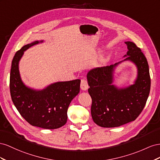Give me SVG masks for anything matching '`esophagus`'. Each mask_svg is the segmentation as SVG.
Returning a JSON list of instances; mask_svg holds the SVG:
<instances>
[{
  "label": "esophagus",
  "mask_w": 160,
  "mask_h": 160,
  "mask_svg": "<svg viewBox=\"0 0 160 160\" xmlns=\"http://www.w3.org/2000/svg\"><path fill=\"white\" fill-rule=\"evenodd\" d=\"M80 88L82 90H86L88 88V82L86 79H82L80 83Z\"/></svg>",
  "instance_id": "esophagus-1"
}]
</instances>
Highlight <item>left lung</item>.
<instances>
[{"label": "left lung", "mask_w": 160, "mask_h": 160, "mask_svg": "<svg viewBox=\"0 0 160 160\" xmlns=\"http://www.w3.org/2000/svg\"><path fill=\"white\" fill-rule=\"evenodd\" d=\"M128 52L124 60L109 66L94 68L87 74L88 92L92 98L91 115L96 124L102 127H116L135 121L142 112L149 97L151 79L148 63L139 48L126 42ZM129 60L138 68L134 85L118 89L112 84L114 68Z\"/></svg>", "instance_id": "1"}]
</instances>
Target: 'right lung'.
Segmentation results:
<instances>
[{"label":"right lung","instance_id":"obj_1","mask_svg":"<svg viewBox=\"0 0 160 160\" xmlns=\"http://www.w3.org/2000/svg\"><path fill=\"white\" fill-rule=\"evenodd\" d=\"M39 42L43 41L25 45L16 52L10 74L11 96L18 111L30 125L55 129L66 123L68 108L80 92V80L58 82L42 90L26 86L21 79L19 62L25 50Z\"/></svg>","mask_w":160,"mask_h":160}]
</instances>
